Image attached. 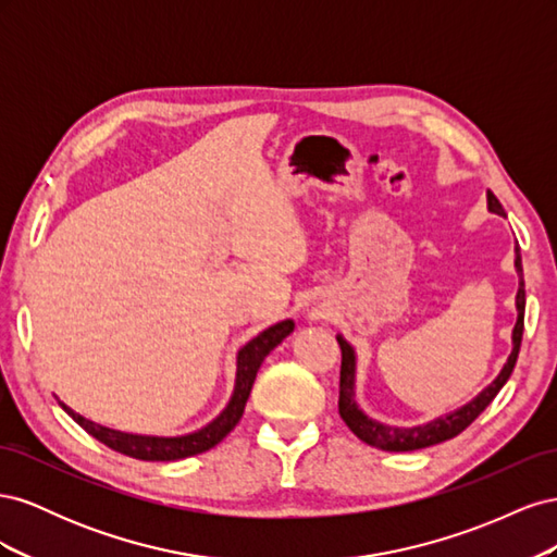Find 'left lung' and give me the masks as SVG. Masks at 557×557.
Returning a JSON list of instances; mask_svg holds the SVG:
<instances>
[{"instance_id": "obj_1", "label": "left lung", "mask_w": 557, "mask_h": 557, "mask_svg": "<svg viewBox=\"0 0 557 557\" xmlns=\"http://www.w3.org/2000/svg\"><path fill=\"white\" fill-rule=\"evenodd\" d=\"M487 209L504 215V209L499 205V199L487 190ZM516 269L520 274V288L516 295V307H518V320H516V327H513V350L504 364V369L499 372V376L485 387V391L476 397L471 399L469 404H465L462 409L453 411L444 418H436L428 425H420V428H409V430H401V428H387L376 423V420L367 418L356 404V391H352V379H356V356H352V348L348 346L346 339L342 336H336V342H339L342 348V372H339V416L344 418V423L350 428V432L362 440L364 444L381 448V450H418V448H428L434 444H442L446 440H453V436H458L462 430H467L474 420L485 411L487 404H491L497 393L502 391V385L509 381L516 360H518V352H520V342H522V327H525V281H522V264H520V252L516 248Z\"/></svg>"}]
</instances>
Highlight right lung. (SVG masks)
I'll return each instance as SVG.
<instances>
[{"instance_id":"obj_1","label":"right lung","mask_w":557,"mask_h":557,"mask_svg":"<svg viewBox=\"0 0 557 557\" xmlns=\"http://www.w3.org/2000/svg\"><path fill=\"white\" fill-rule=\"evenodd\" d=\"M295 323L293 320H283V323H276L274 327L264 330L262 334H258L256 339L248 342L237 358V385H234V395L227 404V409L218 416L213 423H209L207 428H201L199 432L185 434V436H174V440H162V436H137V434H123L115 432L102 425H95L90 420H86L83 416L74 413L72 409H66L62 404V409L70 413L76 423L86 430L88 434H92L97 442H102L104 446L129 455V458L137 460H150V462H170V460H183L190 458V455L205 453L209 448H213L218 442H223L225 436L234 430V425L239 423L244 416V407L250 395V387L256 383L258 369L262 364V360L269 356V350L274 346H278L285 336L293 332Z\"/></svg>"}]
</instances>
